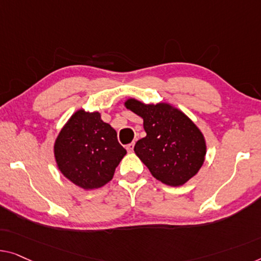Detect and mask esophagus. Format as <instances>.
Wrapping results in <instances>:
<instances>
[{
    "label": "esophagus",
    "mask_w": 261,
    "mask_h": 261,
    "mask_svg": "<svg viewBox=\"0 0 261 261\" xmlns=\"http://www.w3.org/2000/svg\"><path fill=\"white\" fill-rule=\"evenodd\" d=\"M134 146H135V143H130V144H127V145H126V150H127V152H132V151H134Z\"/></svg>",
    "instance_id": "34e87169"
}]
</instances>
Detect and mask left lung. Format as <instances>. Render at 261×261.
I'll use <instances>...</instances> for the list:
<instances>
[{"label": "left lung", "instance_id": "8db88e82", "mask_svg": "<svg viewBox=\"0 0 261 261\" xmlns=\"http://www.w3.org/2000/svg\"><path fill=\"white\" fill-rule=\"evenodd\" d=\"M124 107L143 119L146 136L134 150L155 179L176 188L199 172L206 155L205 137L180 109L168 102L146 104L132 97Z\"/></svg>", "mask_w": 261, "mask_h": 261}]
</instances>
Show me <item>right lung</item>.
Returning a JSON list of instances; mask_svg holds the SVG:
<instances>
[{
	"mask_svg": "<svg viewBox=\"0 0 261 261\" xmlns=\"http://www.w3.org/2000/svg\"><path fill=\"white\" fill-rule=\"evenodd\" d=\"M125 154L114 127L103 122L98 111L84 109L73 112L54 144L58 170L87 191L108 184Z\"/></svg>",
	"mask_w": 261,
	"mask_h": 261,
	"instance_id": "obj_1",
	"label": "right lung"
}]
</instances>
